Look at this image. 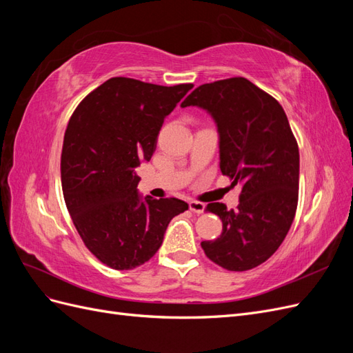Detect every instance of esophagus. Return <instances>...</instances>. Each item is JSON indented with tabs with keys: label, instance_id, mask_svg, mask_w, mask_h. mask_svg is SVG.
Instances as JSON below:
<instances>
[{
	"label": "esophagus",
	"instance_id": "1",
	"mask_svg": "<svg viewBox=\"0 0 353 353\" xmlns=\"http://www.w3.org/2000/svg\"><path fill=\"white\" fill-rule=\"evenodd\" d=\"M188 206H190V210L194 213H203L206 209V205H203V203H200V201H190Z\"/></svg>",
	"mask_w": 353,
	"mask_h": 353
}]
</instances>
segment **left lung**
Segmentation results:
<instances>
[{
	"label": "left lung",
	"mask_w": 353,
	"mask_h": 353,
	"mask_svg": "<svg viewBox=\"0 0 353 353\" xmlns=\"http://www.w3.org/2000/svg\"><path fill=\"white\" fill-rule=\"evenodd\" d=\"M188 105L212 116L221 172L241 185L236 210L208 205L221 218L222 232L201 248L228 271L252 270L280 248L296 215L299 148L290 123L280 103L245 78L200 85L181 103Z\"/></svg>",
	"instance_id": "left-lung-1"
}]
</instances>
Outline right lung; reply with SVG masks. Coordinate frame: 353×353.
I'll list each match as a JSON object with an SVG mask.
<instances>
[{"instance_id":"1","label":"right lung","mask_w":353,"mask_h":353,"mask_svg":"<svg viewBox=\"0 0 353 353\" xmlns=\"http://www.w3.org/2000/svg\"><path fill=\"white\" fill-rule=\"evenodd\" d=\"M191 88L112 78L70 117L61 152L63 194L85 245L113 270L150 261L170 219L188 209L175 197H143L137 168L152 159L165 117Z\"/></svg>"}]
</instances>
